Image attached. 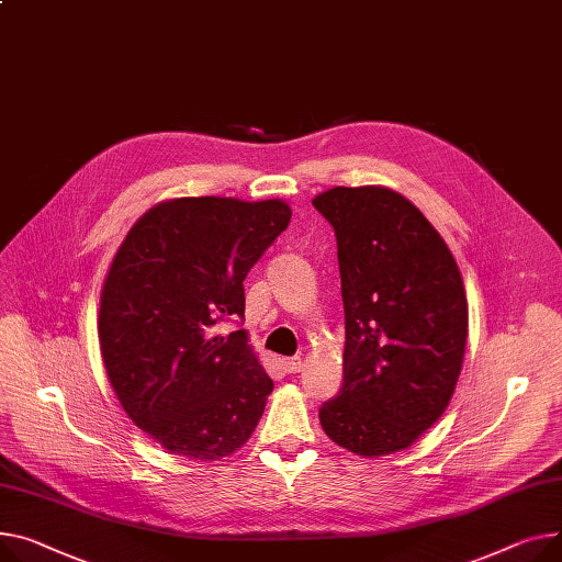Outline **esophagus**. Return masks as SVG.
I'll return each instance as SVG.
<instances>
[{"mask_svg":"<svg viewBox=\"0 0 562 562\" xmlns=\"http://www.w3.org/2000/svg\"><path fill=\"white\" fill-rule=\"evenodd\" d=\"M282 366H284L286 372H297L303 368V359L301 357H289V359L282 361Z\"/></svg>","mask_w":562,"mask_h":562,"instance_id":"34e87169","label":"esophagus"}]
</instances>
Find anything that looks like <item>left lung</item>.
Returning a JSON list of instances; mask_svg holds the SVG:
<instances>
[{
	"label": "left lung",
	"mask_w": 562,
	"mask_h": 562,
	"mask_svg": "<svg viewBox=\"0 0 562 562\" xmlns=\"http://www.w3.org/2000/svg\"><path fill=\"white\" fill-rule=\"evenodd\" d=\"M312 203L336 235L346 310L344 384L323 402L321 425L359 457L404 450L459 380L461 271L423 212L386 187H334Z\"/></svg>",
	"instance_id": "obj_1"
}]
</instances>
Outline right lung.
<instances>
[{"instance_id":"right-lung-1","label":"right lung","mask_w":562,"mask_h":562,"mask_svg":"<svg viewBox=\"0 0 562 562\" xmlns=\"http://www.w3.org/2000/svg\"><path fill=\"white\" fill-rule=\"evenodd\" d=\"M289 221L278 199H176L148 210L112 259L103 366L131 420L171 454L228 457L265 414L273 382L239 329L244 280ZM218 322L238 327L218 335Z\"/></svg>"}]
</instances>
